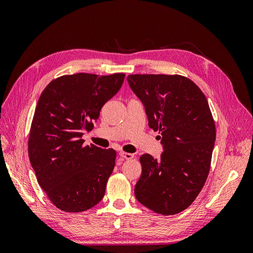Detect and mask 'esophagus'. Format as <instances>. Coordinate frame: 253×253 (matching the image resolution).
Masks as SVG:
<instances>
[{
    "instance_id": "obj_1",
    "label": "esophagus",
    "mask_w": 253,
    "mask_h": 253,
    "mask_svg": "<svg viewBox=\"0 0 253 253\" xmlns=\"http://www.w3.org/2000/svg\"><path fill=\"white\" fill-rule=\"evenodd\" d=\"M119 155L120 157L125 158V159H133L134 158V154H131V153H126V152H119Z\"/></svg>"
}]
</instances>
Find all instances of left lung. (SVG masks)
I'll return each mask as SVG.
<instances>
[{"label": "left lung", "instance_id": "8db88e82", "mask_svg": "<svg viewBox=\"0 0 253 253\" xmlns=\"http://www.w3.org/2000/svg\"><path fill=\"white\" fill-rule=\"evenodd\" d=\"M127 82L144 106L149 126L159 132V159L140 157L135 186L140 204L163 215L181 212L194 202L208 177L215 125L196 84L179 75H129Z\"/></svg>", "mask_w": 253, "mask_h": 253}]
</instances>
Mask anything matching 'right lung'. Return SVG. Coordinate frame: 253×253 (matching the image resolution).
<instances>
[{
  "instance_id": "right-lung-1",
  "label": "right lung",
  "mask_w": 253,
  "mask_h": 253,
  "mask_svg": "<svg viewBox=\"0 0 253 253\" xmlns=\"http://www.w3.org/2000/svg\"><path fill=\"white\" fill-rule=\"evenodd\" d=\"M125 74L65 75L52 80L38 100L28 139L37 180L65 212L93 208L105 193L116 159L113 149L83 145L102 106L118 93Z\"/></svg>"
}]
</instances>
